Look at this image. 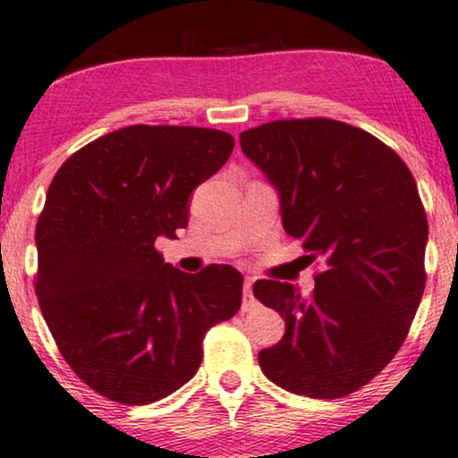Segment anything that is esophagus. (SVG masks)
Masks as SVG:
<instances>
[{
	"mask_svg": "<svg viewBox=\"0 0 458 458\" xmlns=\"http://www.w3.org/2000/svg\"><path fill=\"white\" fill-rule=\"evenodd\" d=\"M254 305H257V301L252 296V280H246L243 282V309H250Z\"/></svg>",
	"mask_w": 458,
	"mask_h": 458,
	"instance_id": "esophagus-1",
	"label": "esophagus"
}]
</instances>
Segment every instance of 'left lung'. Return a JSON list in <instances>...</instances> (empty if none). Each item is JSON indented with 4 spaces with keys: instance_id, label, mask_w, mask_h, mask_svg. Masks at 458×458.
<instances>
[{
    "instance_id": "left-lung-1",
    "label": "left lung",
    "mask_w": 458,
    "mask_h": 458,
    "mask_svg": "<svg viewBox=\"0 0 458 458\" xmlns=\"http://www.w3.org/2000/svg\"><path fill=\"white\" fill-rule=\"evenodd\" d=\"M240 145L280 191L286 233L322 265L309 296L254 284L286 322L259 364L293 394H353L394 360L425 290L427 215L412 172L377 136L328 117L263 123Z\"/></svg>"
}]
</instances>
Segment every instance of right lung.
I'll use <instances>...</instances> for the list:
<instances>
[{
    "mask_svg": "<svg viewBox=\"0 0 458 458\" xmlns=\"http://www.w3.org/2000/svg\"><path fill=\"white\" fill-rule=\"evenodd\" d=\"M233 136L136 123L88 142L52 178L35 227V294L56 347L97 394L126 406L170 395L198 372L206 332L242 307V273H182L156 248L189 221V195Z\"/></svg>",
    "mask_w": 458,
    "mask_h": 458,
    "instance_id": "right-lung-1",
    "label": "right lung"
}]
</instances>
